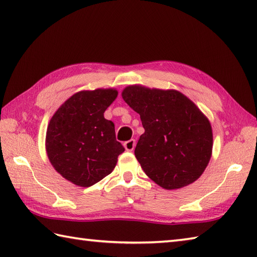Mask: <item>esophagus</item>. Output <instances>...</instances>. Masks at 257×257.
Instances as JSON below:
<instances>
[{
	"mask_svg": "<svg viewBox=\"0 0 257 257\" xmlns=\"http://www.w3.org/2000/svg\"><path fill=\"white\" fill-rule=\"evenodd\" d=\"M135 146H136V141L134 139L129 140V141H125V143L123 144L124 149L127 151H133L135 149Z\"/></svg>",
	"mask_w": 257,
	"mask_h": 257,
	"instance_id": "1",
	"label": "esophagus"
}]
</instances>
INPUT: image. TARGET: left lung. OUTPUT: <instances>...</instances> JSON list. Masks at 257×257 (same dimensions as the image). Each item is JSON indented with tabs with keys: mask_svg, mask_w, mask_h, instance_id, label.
Instances as JSON below:
<instances>
[{
	"mask_svg": "<svg viewBox=\"0 0 257 257\" xmlns=\"http://www.w3.org/2000/svg\"><path fill=\"white\" fill-rule=\"evenodd\" d=\"M123 100L140 114L145 133L135 156L145 173L166 190L193 183L212 156V127L205 114L182 92L130 85Z\"/></svg>",
	"mask_w": 257,
	"mask_h": 257,
	"instance_id": "1",
	"label": "left lung"
}]
</instances>
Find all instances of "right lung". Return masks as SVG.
Here are the masks:
<instances>
[{"mask_svg": "<svg viewBox=\"0 0 257 257\" xmlns=\"http://www.w3.org/2000/svg\"><path fill=\"white\" fill-rule=\"evenodd\" d=\"M118 96L114 88L76 92L59 107L47 125L46 154L54 169L87 188L110 174L124 148L114 124L103 112Z\"/></svg>", "mask_w": 257, "mask_h": 257, "instance_id": "right-lung-1", "label": "right lung"}]
</instances>
